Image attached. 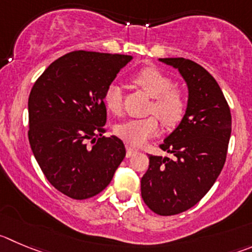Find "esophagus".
Segmentation results:
<instances>
[{
	"mask_svg": "<svg viewBox=\"0 0 252 252\" xmlns=\"http://www.w3.org/2000/svg\"><path fill=\"white\" fill-rule=\"evenodd\" d=\"M136 152H137V150H135V148L130 147V146H126V157H127V158L132 157V156L135 155Z\"/></svg>",
	"mask_w": 252,
	"mask_h": 252,
	"instance_id": "1",
	"label": "esophagus"
}]
</instances>
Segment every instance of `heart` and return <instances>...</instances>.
<instances>
[{
    "mask_svg": "<svg viewBox=\"0 0 252 252\" xmlns=\"http://www.w3.org/2000/svg\"><path fill=\"white\" fill-rule=\"evenodd\" d=\"M132 83L152 97L145 119L128 120L115 126V133L125 142L141 146L150 137L159 132V121L167 127H176L187 112V96L178 86H173V79L156 66H145L132 76ZM104 105L114 115L122 111V94L116 84H110L104 93Z\"/></svg>",
    "mask_w": 252,
    "mask_h": 252,
    "instance_id": "1",
    "label": "heart"
}]
</instances>
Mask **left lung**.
Here are the masks:
<instances>
[{"mask_svg":"<svg viewBox=\"0 0 252 252\" xmlns=\"http://www.w3.org/2000/svg\"><path fill=\"white\" fill-rule=\"evenodd\" d=\"M187 81L188 106L178 127L159 145L173 158L150 155V167L141 179L145 204L158 215L190 209L219 177L231 133V114L217 80L195 62L163 58Z\"/></svg>","mask_w":252,"mask_h":252,"instance_id":"left-lung-1","label":"left lung"}]
</instances>
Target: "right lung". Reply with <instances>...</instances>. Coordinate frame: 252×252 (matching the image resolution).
<instances>
[{"mask_svg": "<svg viewBox=\"0 0 252 252\" xmlns=\"http://www.w3.org/2000/svg\"><path fill=\"white\" fill-rule=\"evenodd\" d=\"M131 56L75 50L53 62L28 99V140L45 178L76 200L104 190L126 156L106 137L104 93Z\"/></svg>", "mask_w": 252, "mask_h": 252, "instance_id": "right-lung-1", "label": "right lung"}]
</instances>
